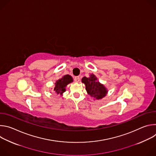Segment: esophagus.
<instances>
[{"label":"esophagus","instance_id":"1","mask_svg":"<svg viewBox=\"0 0 156 156\" xmlns=\"http://www.w3.org/2000/svg\"><path fill=\"white\" fill-rule=\"evenodd\" d=\"M74 80H75V81L76 82H79L80 80V78L79 76H75V78H74Z\"/></svg>","mask_w":156,"mask_h":156}]
</instances>
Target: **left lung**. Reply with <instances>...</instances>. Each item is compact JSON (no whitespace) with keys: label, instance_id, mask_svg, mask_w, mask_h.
Instances as JSON below:
<instances>
[{"label":"left lung","instance_id":"8db88e82","mask_svg":"<svg viewBox=\"0 0 156 156\" xmlns=\"http://www.w3.org/2000/svg\"><path fill=\"white\" fill-rule=\"evenodd\" d=\"M81 81L86 86L87 94L96 99L103 98L108 92L106 87L98 81V78L94 74H91L89 78L84 76Z\"/></svg>","mask_w":156,"mask_h":156}]
</instances>
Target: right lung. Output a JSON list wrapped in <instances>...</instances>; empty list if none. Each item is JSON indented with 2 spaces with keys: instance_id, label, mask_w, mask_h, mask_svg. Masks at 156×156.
Masks as SVG:
<instances>
[{
  "instance_id": "right-lung-1",
  "label": "right lung",
  "mask_w": 156,
  "mask_h": 156,
  "mask_svg": "<svg viewBox=\"0 0 156 156\" xmlns=\"http://www.w3.org/2000/svg\"><path fill=\"white\" fill-rule=\"evenodd\" d=\"M72 82H73V78L70 75H64L61 78L56 81L54 89L55 93L57 94H60L62 95L66 91V86Z\"/></svg>"
}]
</instances>
